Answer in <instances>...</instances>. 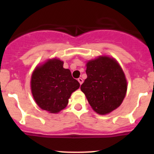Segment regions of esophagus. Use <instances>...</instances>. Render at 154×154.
<instances>
[{
    "instance_id": "34e87169",
    "label": "esophagus",
    "mask_w": 154,
    "mask_h": 154,
    "mask_svg": "<svg viewBox=\"0 0 154 154\" xmlns=\"http://www.w3.org/2000/svg\"><path fill=\"white\" fill-rule=\"evenodd\" d=\"M78 81H79V82L80 83V85H82V82H83V79H82V78H79Z\"/></svg>"
}]
</instances>
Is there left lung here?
I'll return each instance as SVG.
<instances>
[{
  "mask_svg": "<svg viewBox=\"0 0 154 154\" xmlns=\"http://www.w3.org/2000/svg\"><path fill=\"white\" fill-rule=\"evenodd\" d=\"M86 79L81 90L92 109L106 115L123 103L127 90V82L123 69L113 58L99 56L86 64Z\"/></svg>",
  "mask_w": 154,
  "mask_h": 154,
  "instance_id": "1",
  "label": "left lung"
}]
</instances>
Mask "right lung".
<instances>
[{"instance_id": "obj_1", "label": "right lung", "mask_w": 154, "mask_h": 154, "mask_svg": "<svg viewBox=\"0 0 154 154\" xmlns=\"http://www.w3.org/2000/svg\"><path fill=\"white\" fill-rule=\"evenodd\" d=\"M58 58L49 59L36 67L31 75V89L34 99L42 109L58 113L67 106L69 99L80 84L70 70L63 68Z\"/></svg>"}]
</instances>
